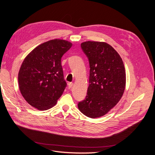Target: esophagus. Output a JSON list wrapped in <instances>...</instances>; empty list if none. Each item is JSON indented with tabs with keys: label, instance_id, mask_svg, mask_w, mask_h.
<instances>
[{
	"label": "esophagus",
	"instance_id": "esophagus-1",
	"mask_svg": "<svg viewBox=\"0 0 155 155\" xmlns=\"http://www.w3.org/2000/svg\"><path fill=\"white\" fill-rule=\"evenodd\" d=\"M73 85H74V83H68V88H71L72 87Z\"/></svg>",
	"mask_w": 155,
	"mask_h": 155
}]
</instances>
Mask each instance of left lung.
<instances>
[{
    "label": "left lung",
    "instance_id": "1",
    "mask_svg": "<svg viewBox=\"0 0 155 155\" xmlns=\"http://www.w3.org/2000/svg\"><path fill=\"white\" fill-rule=\"evenodd\" d=\"M90 64L86 98L78 109L91 118L108 113L121 100L125 88L124 62L112 46L105 42L86 41L81 44Z\"/></svg>",
    "mask_w": 155,
    "mask_h": 155
}]
</instances>
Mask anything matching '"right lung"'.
Listing matches in <instances>:
<instances>
[{
	"instance_id": "1",
	"label": "right lung",
	"mask_w": 155,
	"mask_h": 155,
	"mask_svg": "<svg viewBox=\"0 0 155 155\" xmlns=\"http://www.w3.org/2000/svg\"><path fill=\"white\" fill-rule=\"evenodd\" d=\"M72 46L64 39L50 40L37 46L23 61L18 87L27 103L37 110L53 107L63 94L67 83L61 60Z\"/></svg>"
}]
</instances>
